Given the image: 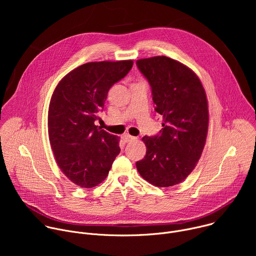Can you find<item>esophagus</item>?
<instances>
[{"instance_id":"1","label":"esophagus","mask_w":256,"mask_h":256,"mask_svg":"<svg viewBox=\"0 0 256 256\" xmlns=\"http://www.w3.org/2000/svg\"><path fill=\"white\" fill-rule=\"evenodd\" d=\"M124 142H132V140H134L136 138V136H130V134H124Z\"/></svg>"}]
</instances>
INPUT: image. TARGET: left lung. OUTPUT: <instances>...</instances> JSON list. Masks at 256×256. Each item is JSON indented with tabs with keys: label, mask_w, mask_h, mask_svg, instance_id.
<instances>
[{
	"label": "left lung",
	"mask_w": 256,
	"mask_h": 256,
	"mask_svg": "<svg viewBox=\"0 0 256 256\" xmlns=\"http://www.w3.org/2000/svg\"><path fill=\"white\" fill-rule=\"evenodd\" d=\"M136 66L152 88L155 112L163 118L158 134L142 138L147 152L136 169L155 186H172L192 173L202 156L208 128L206 92L194 72L170 58L138 60Z\"/></svg>",
	"instance_id": "left-lung-1"
}]
</instances>
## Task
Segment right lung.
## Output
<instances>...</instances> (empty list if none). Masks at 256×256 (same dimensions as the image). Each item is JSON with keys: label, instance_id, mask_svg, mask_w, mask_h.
<instances>
[{"label": "right lung", "instance_id": "add662e5", "mask_svg": "<svg viewBox=\"0 0 256 256\" xmlns=\"http://www.w3.org/2000/svg\"><path fill=\"white\" fill-rule=\"evenodd\" d=\"M132 60L93 62L70 70L56 87L48 108V136L62 173L80 188L106 178L120 152V138L95 126L107 93Z\"/></svg>", "mask_w": 256, "mask_h": 256}]
</instances>
